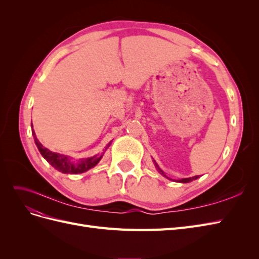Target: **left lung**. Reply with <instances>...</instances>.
<instances>
[{
	"label": "left lung",
	"instance_id": "obj_1",
	"mask_svg": "<svg viewBox=\"0 0 259 259\" xmlns=\"http://www.w3.org/2000/svg\"><path fill=\"white\" fill-rule=\"evenodd\" d=\"M155 166L158 167L159 171H161V174H163V175H164V173H163V171L159 168L158 164H156V163H155ZM164 176L166 177V175H164ZM167 178H168V177H167ZM198 178H199V176H193V177H189V178H183V179H179V180H177V182H178V183H190V182H192V180H195V179H198Z\"/></svg>",
	"mask_w": 259,
	"mask_h": 259
}]
</instances>
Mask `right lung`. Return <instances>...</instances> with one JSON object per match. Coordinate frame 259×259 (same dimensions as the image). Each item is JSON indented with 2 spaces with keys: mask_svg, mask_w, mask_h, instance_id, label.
<instances>
[{
  "mask_svg": "<svg viewBox=\"0 0 259 259\" xmlns=\"http://www.w3.org/2000/svg\"><path fill=\"white\" fill-rule=\"evenodd\" d=\"M32 135H33L34 142L38 149V151H40L43 158L48 161L53 167H55L57 170L61 171V173H64V174L84 173V171L89 170L95 166L96 164L101 160V158H103V155L105 153L104 152L101 155H95V156H92V158H88V159H82L79 162L74 163L71 161V159H70L69 156L60 154V153H56V152H52L51 150H49V149L44 148L43 145L38 142V139L36 138L33 127H32ZM109 146H110V144H109L107 147H109Z\"/></svg>",
  "mask_w": 259,
  "mask_h": 259,
  "instance_id": "add662e5",
  "label": "right lung"
}]
</instances>
